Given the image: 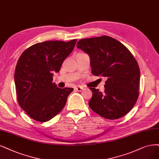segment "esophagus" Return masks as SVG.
Wrapping results in <instances>:
<instances>
[{
	"mask_svg": "<svg viewBox=\"0 0 159 159\" xmlns=\"http://www.w3.org/2000/svg\"><path fill=\"white\" fill-rule=\"evenodd\" d=\"M75 89L76 91L80 92V91H82V90H83V87H81V86H78V87H75Z\"/></svg>",
	"mask_w": 159,
	"mask_h": 159,
	"instance_id": "esophagus-1",
	"label": "esophagus"
}]
</instances>
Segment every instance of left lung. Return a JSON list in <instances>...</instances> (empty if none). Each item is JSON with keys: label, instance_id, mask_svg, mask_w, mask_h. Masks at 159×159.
<instances>
[{"label": "left lung", "instance_id": "obj_1", "mask_svg": "<svg viewBox=\"0 0 159 159\" xmlns=\"http://www.w3.org/2000/svg\"><path fill=\"white\" fill-rule=\"evenodd\" d=\"M76 47L90 56L92 73L107 78L103 92L90 88L91 109L107 119L126 115L136 103L140 80L138 64L131 52L109 36L81 39Z\"/></svg>", "mask_w": 159, "mask_h": 159}]
</instances>
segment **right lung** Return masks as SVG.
Masks as SVG:
<instances>
[{"label": "right lung", "mask_w": 159, "mask_h": 159, "mask_svg": "<svg viewBox=\"0 0 159 159\" xmlns=\"http://www.w3.org/2000/svg\"><path fill=\"white\" fill-rule=\"evenodd\" d=\"M77 40L46 41L22 53L17 61L14 81L20 106L35 120L46 122L63 109L72 88L60 89L52 83Z\"/></svg>", "instance_id": "obj_1"}]
</instances>
